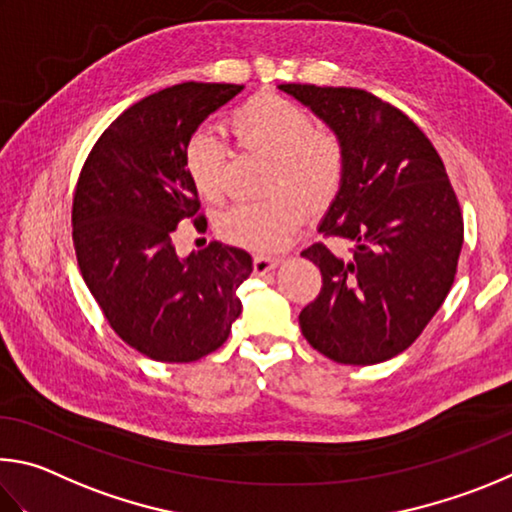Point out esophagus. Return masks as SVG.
Here are the masks:
<instances>
[{"instance_id":"1","label":"esophagus","mask_w":512,"mask_h":512,"mask_svg":"<svg viewBox=\"0 0 512 512\" xmlns=\"http://www.w3.org/2000/svg\"><path fill=\"white\" fill-rule=\"evenodd\" d=\"M281 265V258H274V256H254V274L263 276V274H270L272 270Z\"/></svg>"}]
</instances>
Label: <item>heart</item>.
<instances>
[{
    "mask_svg": "<svg viewBox=\"0 0 512 512\" xmlns=\"http://www.w3.org/2000/svg\"><path fill=\"white\" fill-rule=\"evenodd\" d=\"M229 130L242 148L272 157L265 191L276 193L263 202H240L218 220L220 236L251 251L285 247L303 220L301 197L321 206L342 179V150L306 107L276 94H261L229 119ZM227 148L215 134L200 130L184 148V168L197 195L220 202L224 195ZM294 194L288 196L287 193Z\"/></svg>",
    "mask_w": 512,
    "mask_h": 512,
    "instance_id": "b5f03b06",
    "label": "heart"
}]
</instances>
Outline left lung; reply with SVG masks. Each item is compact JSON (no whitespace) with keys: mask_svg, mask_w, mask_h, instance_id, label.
Segmentation results:
<instances>
[{"mask_svg":"<svg viewBox=\"0 0 512 512\" xmlns=\"http://www.w3.org/2000/svg\"><path fill=\"white\" fill-rule=\"evenodd\" d=\"M335 132L342 179L319 231L351 242L301 256L321 272L301 310L303 337L339 364L387 362L416 342L443 306L463 247L459 200L423 130L364 89L279 85Z\"/></svg>","mask_w":512,"mask_h":512,"instance_id":"8db88e82","label":"left lung"}]
</instances>
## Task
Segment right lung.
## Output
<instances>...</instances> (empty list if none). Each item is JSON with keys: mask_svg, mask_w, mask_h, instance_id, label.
<instances>
[{"mask_svg": "<svg viewBox=\"0 0 512 512\" xmlns=\"http://www.w3.org/2000/svg\"><path fill=\"white\" fill-rule=\"evenodd\" d=\"M240 92L242 85L182 83L141 98L80 170L71 209L80 274L114 333L150 360H200L227 342L240 317L236 290L254 270L247 251L211 242L182 258L173 242L179 222L200 209L186 143Z\"/></svg>", "mask_w": 512, "mask_h": 512, "instance_id": "add662e5", "label": "right lung"}]
</instances>
